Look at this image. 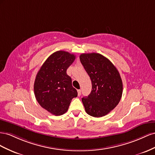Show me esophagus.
<instances>
[{
	"instance_id": "1",
	"label": "esophagus",
	"mask_w": 155,
	"mask_h": 155,
	"mask_svg": "<svg viewBox=\"0 0 155 155\" xmlns=\"http://www.w3.org/2000/svg\"><path fill=\"white\" fill-rule=\"evenodd\" d=\"M77 92H78V96H80L81 95V90H78Z\"/></svg>"
}]
</instances>
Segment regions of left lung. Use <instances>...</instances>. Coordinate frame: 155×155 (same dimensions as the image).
Segmentation results:
<instances>
[{"instance_id": "8db88e82", "label": "left lung", "mask_w": 155, "mask_h": 155, "mask_svg": "<svg viewBox=\"0 0 155 155\" xmlns=\"http://www.w3.org/2000/svg\"><path fill=\"white\" fill-rule=\"evenodd\" d=\"M80 60L92 84L90 94L82 98L86 112L95 117L104 116L121 100L123 83L120 74L111 61L99 53H84Z\"/></svg>"}]
</instances>
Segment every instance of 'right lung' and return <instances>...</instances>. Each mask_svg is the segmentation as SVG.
I'll use <instances>...</instances> for the list:
<instances>
[{
  "instance_id": "right-lung-1",
  "label": "right lung",
  "mask_w": 155,
  "mask_h": 155,
  "mask_svg": "<svg viewBox=\"0 0 155 155\" xmlns=\"http://www.w3.org/2000/svg\"><path fill=\"white\" fill-rule=\"evenodd\" d=\"M75 56L64 51H56L48 57L37 73L34 90L39 105L48 112L60 116L67 112L71 100L77 97V90L67 74V69Z\"/></svg>"
}]
</instances>
